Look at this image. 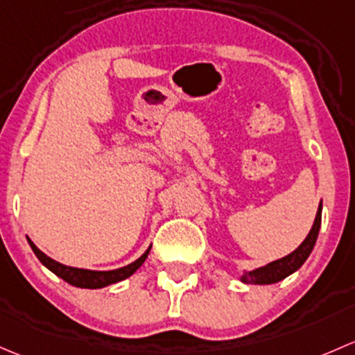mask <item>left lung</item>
I'll use <instances>...</instances> for the list:
<instances>
[{"label": "left lung", "mask_w": 355, "mask_h": 355, "mask_svg": "<svg viewBox=\"0 0 355 355\" xmlns=\"http://www.w3.org/2000/svg\"><path fill=\"white\" fill-rule=\"evenodd\" d=\"M320 225H321V205L320 208H318V214H316V218H314L311 231H309L308 237L302 241V244L297 248V250L292 251V253L287 254V257L277 259V261L268 263L266 266H261V268L253 270V272L250 273H244L243 282L259 284V286H263V284H275L279 282V280L286 279V277L291 275V273H294L295 270L301 268L302 263L308 259L309 254H311L314 244H316Z\"/></svg>", "instance_id": "left-lung-1"}]
</instances>
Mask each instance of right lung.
I'll use <instances>...</instances> for the list:
<instances>
[{"label":"right lung","mask_w":355,"mask_h":355,"mask_svg":"<svg viewBox=\"0 0 355 355\" xmlns=\"http://www.w3.org/2000/svg\"><path fill=\"white\" fill-rule=\"evenodd\" d=\"M28 244H31L32 251L35 253V257L41 259V263L46 268H49L51 272L56 273L60 279H63L64 282H68L69 286L82 287V288H101L105 286H111V284L119 282V280L128 279L130 275H133L148 257V251H145L137 261L130 263L128 266H123V268L118 270H109V272H96V270H83V268H73V266L61 265V263L54 261L53 258L46 257L31 239H28Z\"/></svg>","instance_id":"obj_1"}]
</instances>
